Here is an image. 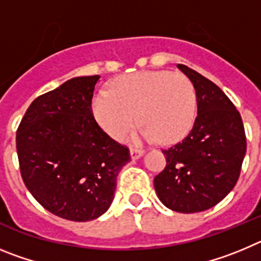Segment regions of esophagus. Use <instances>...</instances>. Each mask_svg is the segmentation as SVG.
Here are the masks:
<instances>
[{"label":"esophagus","instance_id":"obj_1","mask_svg":"<svg viewBox=\"0 0 261 261\" xmlns=\"http://www.w3.org/2000/svg\"><path fill=\"white\" fill-rule=\"evenodd\" d=\"M142 155H144V150H141V149H135V147L130 149V156H132V159H138Z\"/></svg>","mask_w":261,"mask_h":261}]
</instances>
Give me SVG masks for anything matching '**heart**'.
Here are the masks:
<instances>
[{
	"instance_id": "b5f03b06",
	"label": "heart",
	"mask_w": 261,
	"mask_h": 261,
	"mask_svg": "<svg viewBox=\"0 0 261 261\" xmlns=\"http://www.w3.org/2000/svg\"><path fill=\"white\" fill-rule=\"evenodd\" d=\"M197 110L192 81L168 70L137 71L119 77L110 90H98L91 112L98 125L115 140H121L137 123L136 140L174 144L191 130Z\"/></svg>"
}]
</instances>
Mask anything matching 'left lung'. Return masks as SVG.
I'll return each mask as SVG.
<instances>
[{
    "label": "left lung",
    "mask_w": 261,
    "mask_h": 261,
    "mask_svg": "<svg viewBox=\"0 0 261 261\" xmlns=\"http://www.w3.org/2000/svg\"><path fill=\"white\" fill-rule=\"evenodd\" d=\"M177 68L195 86L197 117L183 141L162 150L167 163L154 177V188L168 209L197 213L234 188L247 141L241 114L222 90L188 66Z\"/></svg>",
    "instance_id": "left-lung-1"
}]
</instances>
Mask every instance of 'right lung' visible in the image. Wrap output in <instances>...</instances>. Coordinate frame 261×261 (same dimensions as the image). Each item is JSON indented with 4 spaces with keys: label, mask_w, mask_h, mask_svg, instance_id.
Wrapping results in <instances>:
<instances>
[{
    "label": "right lung",
    "mask_w": 261,
    "mask_h": 261,
    "mask_svg": "<svg viewBox=\"0 0 261 261\" xmlns=\"http://www.w3.org/2000/svg\"><path fill=\"white\" fill-rule=\"evenodd\" d=\"M99 75L75 77L38 96L17 130L22 179L36 201L69 221L107 212L129 149L110 137L91 112Z\"/></svg>",
    "instance_id": "add662e5"
}]
</instances>
